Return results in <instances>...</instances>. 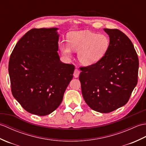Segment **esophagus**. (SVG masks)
<instances>
[{
    "mask_svg": "<svg viewBox=\"0 0 146 146\" xmlns=\"http://www.w3.org/2000/svg\"><path fill=\"white\" fill-rule=\"evenodd\" d=\"M80 71L78 69V68H75V71H74V73H73V76L75 77V78H78L80 75Z\"/></svg>",
    "mask_w": 146,
    "mask_h": 146,
    "instance_id": "esophagus-1",
    "label": "esophagus"
}]
</instances>
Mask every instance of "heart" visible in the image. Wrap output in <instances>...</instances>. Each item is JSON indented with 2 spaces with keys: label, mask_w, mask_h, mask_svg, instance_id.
<instances>
[{
  "label": "heart",
  "mask_w": 146,
  "mask_h": 146,
  "mask_svg": "<svg viewBox=\"0 0 146 146\" xmlns=\"http://www.w3.org/2000/svg\"><path fill=\"white\" fill-rule=\"evenodd\" d=\"M110 44V39L104 35L79 31L68 36V42L61 41L59 46L61 52L70 57L72 51L78 52V59L83 65L97 63L106 54Z\"/></svg>",
  "instance_id": "1"
}]
</instances>
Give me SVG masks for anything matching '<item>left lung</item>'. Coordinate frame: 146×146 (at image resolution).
Listing matches in <instances>:
<instances>
[{
    "mask_svg": "<svg viewBox=\"0 0 146 146\" xmlns=\"http://www.w3.org/2000/svg\"><path fill=\"white\" fill-rule=\"evenodd\" d=\"M110 47L100 61L80 68L85 102L92 109L109 113L125 105L137 84L139 59L134 45L117 29H104Z\"/></svg>",
    "mask_w": 146,
    "mask_h": 146,
    "instance_id": "left-lung-1",
    "label": "left lung"
}]
</instances>
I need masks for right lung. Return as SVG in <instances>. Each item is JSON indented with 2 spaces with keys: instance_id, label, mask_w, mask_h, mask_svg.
Instances as JSON below:
<instances>
[{
  "instance_id": "right-lung-1",
  "label": "right lung",
  "mask_w": 146,
  "mask_h": 146,
  "mask_svg": "<svg viewBox=\"0 0 146 146\" xmlns=\"http://www.w3.org/2000/svg\"><path fill=\"white\" fill-rule=\"evenodd\" d=\"M57 28L32 29L17 42L9 62L11 92L24 110L39 116L59 107L75 66L60 61Z\"/></svg>"
}]
</instances>
